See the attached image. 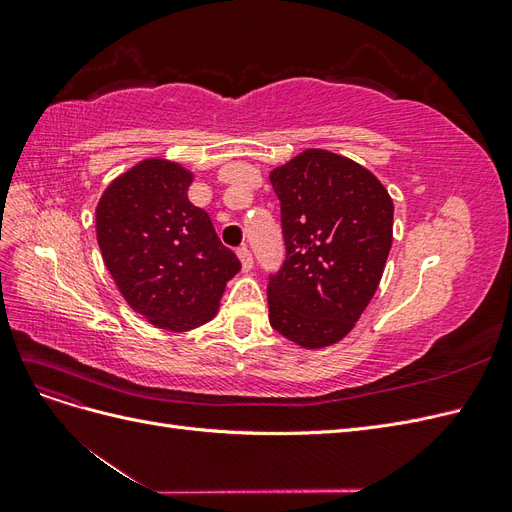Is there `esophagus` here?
<instances>
[{
	"label": "esophagus",
	"instance_id": "34e87169",
	"mask_svg": "<svg viewBox=\"0 0 512 512\" xmlns=\"http://www.w3.org/2000/svg\"><path fill=\"white\" fill-rule=\"evenodd\" d=\"M237 256H239V260H241V267H243V271H250V269L254 267V258H252V252L247 250L245 245L237 247Z\"/></svg>",
	"mask_w": 512,
	"mask_h": 512
}]
</instances>
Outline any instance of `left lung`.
<instances>
[{"instance_id": "8db88e82", "label": "left lung", "mask_w": 512, "mask_h": 512, "mask_svg": "<svg viewBox=\"0 0 512 512\" xmlns=\"http://www.w3.org/2000/svg\"><path fill=\"white\" fill-rule=\"evenodd\" d=\"M284 265L269 275L271 327L303 348L339 342L378 290L393 243V200L367 168L307 149L275 168Z\"/></svg>"}]
</instances>
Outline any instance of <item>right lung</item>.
<instances>
[{"label": "right lung", "mask_w": 512, "mask_h": 512, "mask_svg": "<svg viewBox=\"0 0 512 512\" xmlns=\"http://www.w3.org/2000/svg\"><path fill=\"white\" fill-rule=\"evenodd\" d=\"M190 183L183 166L145 160L108 185L96 209L100 252L123 299L168 331L211 320L241 269L209 213L188 200Z\"/></svg>", "instance_id": "obj_1"}]
</instances>
